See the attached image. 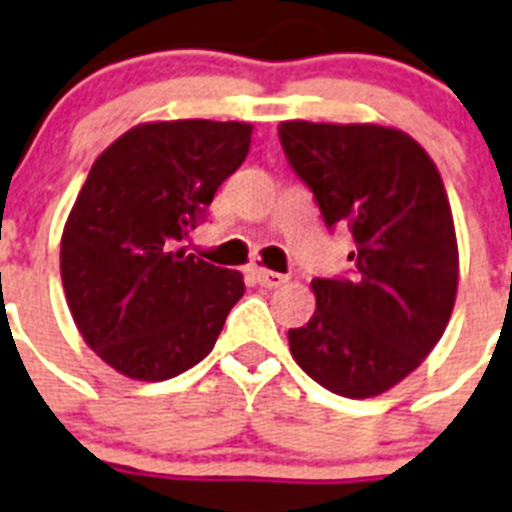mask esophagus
<instances>
[{
    "instance_id": "esophagus-1",
    "label": "esophagus",
    "mask_w": 512,
    "mask_h": 512,
    "mask_svg": "<svg viewBox=\"0 0 512 512\" xmlns=\"http://www.w3.org/2000/svg\"><path fill=\"white\" fill-rule=\"evenodd\" d=\"M257 278V283L260 286H265V289H278V286H283V283L289 281V276H283V273H276V270H265V268H255L252 270Z\"/></svg>"
}]
</instances>
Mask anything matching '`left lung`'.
<instances>
[{
  "instance_id": "left-lung-1",
  "label": "left lung",
  "mask_w": 512,
  "mask_h": 512,
  "mask_svg": "<svg viewBox=\"0 0 512 512\" xmlns=\"http://www.w3.org/2000/svg\"><path fill=\"white\" fill-rule=\"evenodd\" d=\"M278 137L325 226L354 236L349 273L312 281L317 309L289 330L291 354L330 393L369 398L414 372L450 320L458 244L448 195L401 130L283 122Z\"/></svg>"
}]
</instances>
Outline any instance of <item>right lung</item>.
Segmentation results:
<instances>
[{"instance_id": "right-lung-1", "label": "right lung", "mask_w": 512, "mask_h": 512, "mask_svg": "<svg viewBox=\"0 0 512 512\" xmlns=\"http://www.w3.org/2000/svg\"><path fill=\"white\" fill-rule=\"evenodd\" d=\"M242 122L140 124L93 163L62 234V283L85 343L135 380H169L210 354L242 273L184 255L213 195L247 158Z\"/></svg>"}]
</instances>
